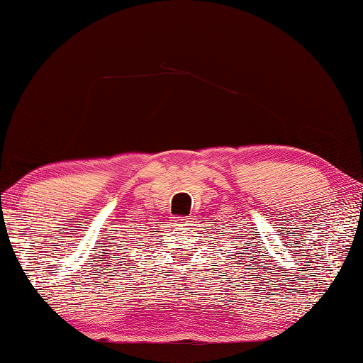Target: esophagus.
<instances>
[{
    "instance_id": "esophagus-1",
    "label": "esophagus",
    "mask_w": 363,
    "mask_h": 363,
    "mask_svg": "<svg viewBox=\"0 0 363 363\" xmlns=\"http://www.w3.org/2000/svg\"><path fill=\"white\" fill-rule=\"evenodd\" d=\"M194 223V218L186 216V218H174L173 219V224L177 227H187Z\"/></svg>"
}]
</instances>
